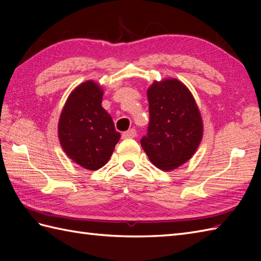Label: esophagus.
<instances>
[{"instance_id": "1", "label": "esophagus", "mask_w": 261, "mask_h": 261, "mask_svg": "<svg viewBox=\"0 0 261 261\" xmlns=\"http://www.w3.org/2000/svg\"><path fill=\"white\" fill-rule=\"evenodd\" d=\"M136 136H137V132L135 129H130L122 134V138H123V139H132V138H135Z\"/></svg>"}]
</instances>
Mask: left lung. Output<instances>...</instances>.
Here are the masks:
<instances>
[{"label": "left lung", "instance_id": "obj_1", "mask_svg": "<svg viewBox=\"0 0 261 261\" xmlns=\"http://www.w3.org/2000/svg\"><path fill=\"white\" fill-rule=\"evenodd\" d=\"M148 132L141 147L157 168L170 171L188 162L203 138V120L193 94L176 79L154 81L147 90Z\"/></svg>", "mask_w": 261, "mask_h": 261}]
</instances>
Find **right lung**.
Returning <instances> with one entry per match:
<instances>
[{
    "mask_svg": "<svg viewBox=\"0 0 261 261\" xmlns=\"http://www.w3.org/2000/svg\"><path fill=\"white\" fill-rule=\"evenodd\" d=\"M103 88L97 83H82L69 94L58 122V138L66 154L90 170L109 162L121 135L111 115L102 108Z\"/></svg>",
    "mask_w": 261,
    "mask_h": 261,
    "instance_id": "right-lung-1",
    "label": "right lung"
}]
</instances>
